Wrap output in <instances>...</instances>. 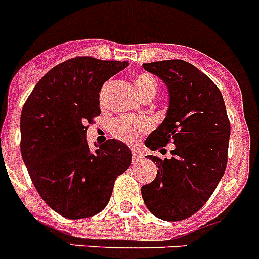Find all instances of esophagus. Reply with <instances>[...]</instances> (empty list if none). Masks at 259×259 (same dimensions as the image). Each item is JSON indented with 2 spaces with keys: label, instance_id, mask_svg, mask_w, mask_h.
Wrapping results in <instances>:
<instances>
[{
  "label": "esophagus",
  "instance_id": "34e87169",
  "mask_svg": "<svg viewBox=\"0 0 259 259\" xmlns=\"http://www.w3.org/2000/svg\"><path fill=\"white\" fill-rule=\"evenodd\" d=\"M132 158H134V161L141 160L143 158V152L139 148H132Z\"/></svg>",
  "mask_w": 259,
  "mask_h": 259
}]
</instances>
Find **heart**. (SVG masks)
Wrapping results in <instances>:
<instances>
[{
	"label": "heart",
	"instance_id": "1",
	"mask_svg": "<svg viewBox=\"0 0 259 259\" xmlns=\"http://www.w3.org/2000/svg\"><path fill=\"white\" fill-rule=\"evenodd\" d=\"M110 83H105L103 86L101 96H103L106 89L108 88ZM135 86L138 92L144 98H152L157 92V83L149 74H139L135 78ZM153 128V121L152 119L147 116H131V115H125L120 118L115 119L112 121L111 132L115 139L124 141V143H134L141 136L147 135Z\"/></svg>",
	"mask_w": 259,
	"mask_h": 259
}]
</instances>
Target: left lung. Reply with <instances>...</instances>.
<instances>
[{
	"mask_svg": "<svg viewBox=\"0 0 259 259\" xmlns=\"http://www.w3.org/2000/svg\"><path fill=\"white\" fill-rule=\"evenodd\" d=\"M143 66L166 83L170 94L166 118L145 145L152 151L170 143L176 147L170 160L148 156L158 170L141 195L154 216L180 222L202 208L222 180L231 123L219 88L193 64L176 59Z\"/></svg>",
	"mask_w": 259,
	"mask_h": 259,
	"instance_id": "8db88e82",
	"label": "left lung"
}]
</instances>
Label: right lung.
<instances>
[{
	"mask_svg": "<svg viewBox=\"0 0 259 259\" xmlns=\"http://www.w3.org/2000/svg\"><path fill=\"white\" fill-rule=\"evenodd\" d=\"M127 65L73 57L52 68L22 108V158L39 195L64 218L99 213L115 180L131 165L124 143L112 139L92 152L86 140V130L101 115V88Z\"/></svg>",
	"mask_w": 259,
	"mask_h": 259,
	"instance_id": "add662e5",
	"label": "right lung"
}]
</instances>
